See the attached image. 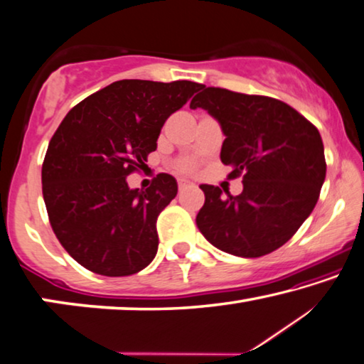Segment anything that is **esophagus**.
I'll list each match as a JSON object with an SVG mask.
<instances>
[{"label": "esophagus", "instance_id": "34e87169", "mask_svg": "<svg viewBox=\"0 0 364 364\" xmlns=\"http://www.w3.org/2000/svg\"><path fill=\"white\" fill-rule=\"evenodd\" d=\"M189 186H191V183L186 181V180H180V181H178V188H180V191H183V189H186V188H189Z\"/></svg>", "mask_w": 364, "mask_h": 364}]
</instances>
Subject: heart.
Masks as SVG:
<instances>
[{
	"label": "heart",
	"mask_w": 364,
	"mask_h": 364,
	"mask_svg": "<svg viewBox=\"0 0 364 364\" xmlns=\"http://www.w3.org/2000/svg\"><path fill=\"white\" fill-rule=\"evenodd\" d=\"M193 164H191V161H183V164L180 165V170L181 171H191L193 170Z\"/></svg>",
	"instance_id": "heart-1"
}]
</instances>
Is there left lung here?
Masks as SVG:
<instances>
[{"instance_id":"obj_1","label":"left lung","mask_w":364,"mask_h":364,"mask_svg":"<svg viewBox=\"0 0 364 364\" xmlns=\"http://www.w3.org/2000/svg\"><path fill=\"white\" fill-rule=\"evenodd\" d=\"M189 107H203L220 124L222 164L232 166L229 178L243 175L238 196L200 184L205 196L196 215L200 234L235 257L278 250L311 215L325 181L317 127L274 97L204 85Z\"/></svg>"}]
</instances>
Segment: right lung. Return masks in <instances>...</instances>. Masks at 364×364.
Here are the masks:
<instances>
[{
	"instance_id": "obj_1",
	"label": "right lung",
	"mask_w": 364,
	"mask_h": 364,
	"mask_svg": "<svg viewBox=\"0 0 364 364\" xmlns=\"http://www.w3.org/2000/svg\"><path fill=\"white\" fill-rule=\"evenodd\" d=\"M203 88L121 80L78 102L48 144L42 194L58 242L81 267L102 276H129L149 267L159 250L156 219L178 184L160 173L147 189L126 178L144 170L173 112Z\"/></svg>"
}]
</instances>
